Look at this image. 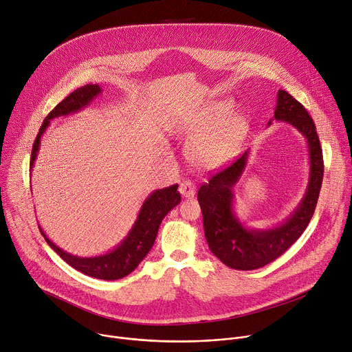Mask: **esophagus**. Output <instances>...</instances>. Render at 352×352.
Segmentation results:
<instances>
[{"label":"esophagus","instance_id":"34e87169","mask_svg":"<svg viewBox=\"0 0 352 352\" xmlns=\"http://www.w3.org/2000/svg\"><path fill=\"white\" fill-rule=\"evenodd\" d=\"M179 192L184 199H191L196 194V186H194L191 180H183L179 186Z\"/></svg>","mask_w":352,"mask_h":352}]
</instances>
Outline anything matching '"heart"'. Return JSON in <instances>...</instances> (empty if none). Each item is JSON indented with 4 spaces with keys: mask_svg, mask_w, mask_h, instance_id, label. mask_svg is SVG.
Here are the masks:
<instances>
[{
    "mask_svg": "<svg viewBox=\"0 0 352 352\" xmlns=\"http://www.w3.org/2000/svg\"><path fill=\"white\" fill-rule=\"evenodd\" d=\"M232 104L226 100L214 103L203 119L186 133L188 156L201 168L212 169L228 162L235 155L246 134L248 120L241 113H232Z\"/></svg>",
    "mask_w": 352,
    "mask_h": 352,
    "instance_id": "heart-1",
    "label": "heart"
}]
</instances>
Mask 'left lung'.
Returning <instances> with one entry per match:
<instances>
[{
  "instance_id": "1",
  "label": "left lung",
  "mask_w": 352,
  "mask_h": 352,
  "mask_svg": "<svg viewBox=\"0 0 352 352\" xmlns=\"http://www.w3.org/2000/svg\"><path fill=\"white\" fill-rule=\"evenodd\" d=\"M274 119L287 122L302 133L307 141L310 160V176L305 197L285 222L264 230L246 229L233 212L232 188L245 170L248 151L235 162L215 173L208 183L200 187L197 194L207 243L225 265L235 270H256L285 253L309 225L318 204L324 165L314 120L307 110L284 89L278 91Z\"/></svg>"
}]
</instances>
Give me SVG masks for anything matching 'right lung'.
I'll list each match as a JSON object with an SVG mask.
<instances>
[{
    "instance_id": "right-lung-1",
    "label": "right lung",
    "mask_w": 352,
    "mask_h": 352,
    "mask_svg": "<svg viewBox=\"0 0 352 352\" xmlns=\"http://www.w3.org/2000/svg\"><path fill=\"white\" fill-rule=\"evenodd\" d=\"M102 92L100 87L96 84H88L85 87L78 88L76 91L71 92L64 100H61L45 119L36 140L33 142L32 155H30V169L36 161L38 145H41V138L45 130L49 127L50 120L56 117L67 116L71 113L80 111L85 106H88L92 99H95ZM177 184L155 190L151 196L146 197L144 201L140 214L137 217L135 223L133 225L131 230L126 239L117 246L110 253L96 256V257H78L72 256L58 246H56L46 235L43 229L41 233L45 236L47 245L71 267L81 271L82 274L99 278V280H119L129 276L131 271L137 268V265L144 260L148 252L152 249L153 242L156 239V233H158L160 225L166 214L180 203V192L177 191Z\"/></svg>"
}]
</instances>
